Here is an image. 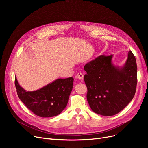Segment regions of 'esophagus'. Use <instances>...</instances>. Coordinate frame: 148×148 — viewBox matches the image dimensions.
Listing matches in <instances>:
<instances>
[{
	"mask_svg": "<svg viewBox=\"0 0 148 148\" xmlns=\"http://www.w3.org/2000/svg\"><path fill=\"white\" fill-rule=\"evenodd\" d=\"M76 77H77V78H78L79 80H80L82 81V80H83V75L82 73H79L77 74Z\"/></svg>",
	"mask_w": 148,
	"mask_h": 148,
	"instance_id": "obj_1",
	"label": "esophagus"
}]
</instances>
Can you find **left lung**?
<instances>
[{
	"label": "left lung",
	"mask_w": 148,
	"mask_h": 148,
	"mask_svg": "<svg viewBox=\"0 0 148 148\" xmlns=\"http://www.w3.org/2000/svg\"><path fill=\"white\" fill-rule=\"evenodd\" d=\"M113 56L100 55L84 66L88 102L93 112L106 116L118 113L129 104L137 83L136 60L131 51L122 66L113 64Z\"/></svg>",
	"instance_id": "obj_1"
}]
</instances>
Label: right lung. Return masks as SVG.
Instances as JSON below:
<instances>
[{
  "label": "right lung",
  "instance_id": "add662e5",
  "mask_svg": "<svg viewBox=\"0 0 148 148\" xmlns=\"http://www.w3.org/2000/svg\"><path fill=\"white\" fill-rule=\"evenodd\" d=\"M74 79H58L35 91H26L15 76V85L21 101L35 114L50 118L59 114L66 107L73 88Z\"/></svg>",
  "mask_w": 148,
  "mask_h": 148
}]
</instances>
